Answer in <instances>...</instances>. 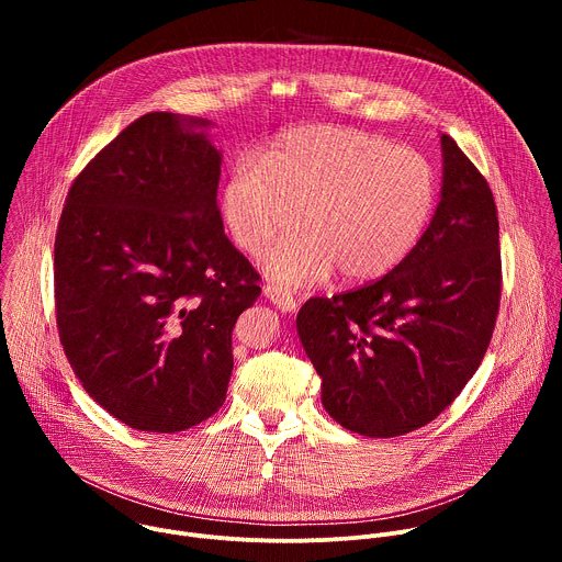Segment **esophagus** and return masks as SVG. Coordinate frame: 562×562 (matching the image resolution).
Wrapping results in <instances>:
<instances>
[{"mask_svg":"<svg viewBox=\"0 0 562 562\" xmlns=\"http://www.w3.org/2000/svg\"><path fill=\"white\" fill-rule=\"evenodd\" d=\"M265 297H269L282 313H293L297 308V300L289 291H284L276 284L265 286Z\"/></svg>","mask_w":562,"mask_h":562,"instance_id":"1","label":"esophagus"}]
</instances>
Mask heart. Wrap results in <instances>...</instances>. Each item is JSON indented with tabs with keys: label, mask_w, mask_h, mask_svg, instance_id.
Instances as JSON below:
<instances>
[{
	"label": "heart",
	"mask_w": 562,
	"mask_h": 562,
	"mask_svg": "<svg viewBox=\"0 0 562 562\" xmlns=\"http://www.w3.org/2000/svg\"><path fill=\"white\" fill-rule=\"evenodd\" d=\"M438 180L429 159L349 126H302L278 135L260 159L231 167L220 211L228 237L249 256L295 224L265 258L284 286L327 280L371 282L403 265L434 217Z\"/></svg>",
	"instance_id": "obj_1"
}]
</instances>
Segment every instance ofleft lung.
<instances>
[{
	"mask_svg": "<svg viewBox=\"0 0 562 562\" xmlns=\"http://www.w3.org/2000/svg\"><path fill=\"white\" fill-rule=\"evenodd\" d=\"M440 146V202L414 254L362 289L311 297L295 319L323 380V407L360 436H403L440 416L483 362L496 327V202L449 135Z\"/></svg>",
	"mask_w": 562,
	"mask_h": 562,
	"instance_id": "obj_1",
	"label": "left lung"
}]
</instances>
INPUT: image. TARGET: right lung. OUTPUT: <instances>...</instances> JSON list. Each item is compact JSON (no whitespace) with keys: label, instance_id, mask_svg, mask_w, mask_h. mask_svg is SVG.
I'll use <instances>...</instances> for the list:
<instances>
[{"label":"right lung","instance_id":"add662e5","mask_svg":"<svg viewBox=\"0 0 562 562\" xmlns=\"http://www.w3.org/2000/svg\"><path fill=\"white\" fill-rule=\"evenodd\" d=\"M211 126L142 115L75 178L57 226L64 353L95 403L137 431H184L222 407L231 331L260 295L224 235Z\"/></svg>","mask_w":562,"mask_h":562}]
</instances>
